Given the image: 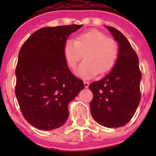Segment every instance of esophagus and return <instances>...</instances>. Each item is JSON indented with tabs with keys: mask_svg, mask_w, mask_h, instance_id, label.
Wrapping results in <instances>:
<instances>
[{
	"mask_svg": "<svg viewBox=\"0 0 156 156\" xmlns=\"http://www.w3.org/2000/svg\"><path fill=\"white\" fill-rule=\"evenodd\" d=\"M89 85H90L89 82H84V87H85V88H87Z\"/></svg>",
	"mask_w": 156,
	"mask_h": 156,
	"instance_id": "obj_1",
	"label": "esophagus"
}]
</instances>
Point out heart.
Listing matches in <instances>:
<instances>
[{
  "mask_svg": "<svg viewBox=\"0 0 156 156\" xmlns=\"http://www.w3.org/2000/svg\"><path fill=\"white\" fill-rule=\"evenodd\" d=\"M118 45L112 39L107 38L98 30L80 34L76 40H66L63 56L67 66L74 69L84 54V60L76 70L82 78H92L99 73L108 72L118 58Z\"/></svg>",
  "mask_w": 156,
  "mask_h": 156,
  "instance_id": "1",
  "label": "heart"
}]
</instances>
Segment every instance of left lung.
<instances>
[{
  "instance_id": "left-lung-1",
  "label": "left lung",
  "mask_w": 156,
  "mask_h": 156,
  "mask_svg": "<svg viewBox=\"0 0 156 156\" xmlns=\"http://www.w3.org/2000/svg\"><path fill=\"white\" fill-rule=\"evenodd\" d=\"M105 27L118 44V58L110 73L89 86L94 95L90 113L101 126L118 128L128 123L137 110L142 73L138 56L126 36L116 28Z\"/></svg>"
}]
</instances>
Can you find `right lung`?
<instances>
[{"instance_id":"1","label":"right lung","mask_w":156,"mask_h":156,"mask_svg":"<svg viewBox=\"0 0 156 156\" xmlns=\"http://www.w3.org/2000/svg\"><path fill=\"white\" fill-rule=\"evenodd\" d=\"M83 25L43 27L21 48L16 67L15 95L24 118L41 130L66 123L70 101L84 89L63 56L65 43Z\"/></svg>"}]
</instances>
